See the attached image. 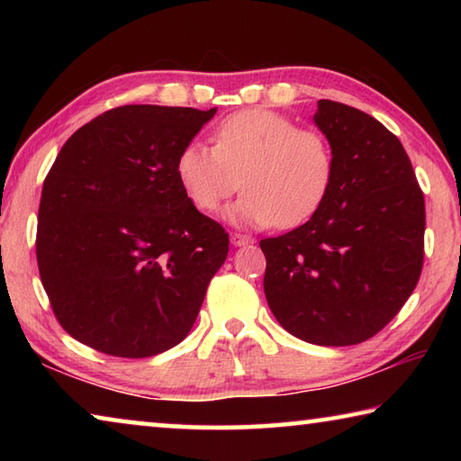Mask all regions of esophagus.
I'll return each mask as SVG.
<instances>
[{
	"instance_id": "esophagus-1",
	"label": "esophagus",
	"mask_w": 461,
	"mask_h": 461,
	"mask_svg": "<svg viewBox=\"0 0 461 461\" xmlns=\"http://www.w3.org/2000/svg\"><path fill=\"white\" fill-rule=\"evenodd\" d=\"M230 241H231V246H236V248H241V246H248V244H252V238L249 236H241V233H231L230 236Z\"/></svg>"
}]
</instances>
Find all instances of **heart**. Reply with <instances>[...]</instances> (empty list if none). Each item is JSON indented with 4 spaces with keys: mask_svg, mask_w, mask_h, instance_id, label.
<instances>
[{
    "mask_svg": "<svg viewBox=\"0 0 461 461\" xmlns=\"http://www.w3.org/2000/svg\"><path fill=\"white\" fill-rule=\"evenodd\" d=\"M176 178L194 207L212 213L238 191L223 212L240 228H296L317 213L333 181V152L317 130L268 109H244L213 131V148L186 144L176 158Z\"/></svg>",
    "mask_w": 461,
    "mask_h": 461,
    "instance_id": "obj_1",
    "label": "heart"
}]
</instances>
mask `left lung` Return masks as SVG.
<instances>
[{"mask_svg": "<svg viewBox=\"0 0 461 461\" xmlns=\"http://www.w3.org/2000/svg\"><path fill=\"white\" fill-rule=\"evenodd\" d=\"M333 152L323 205L267 238L264 294L285 330L315 346H354L399 313L423 268L425 199L393 131L321 99L313 115Z\"/></svg>", "mask_w": 461, "mask_h": 461, "instance_id": "8db88e82", "label": "left lung"}]
</instances>
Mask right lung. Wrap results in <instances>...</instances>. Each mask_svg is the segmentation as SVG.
<instances>
[{
  "mask_svg": "<svg viewBox=\"0 0 461 461\" xmlns=\"http://www.w3.org/2000/svg\"><path fill=\"white\" fill-rule=\"evenodd\" d=\"M215 112L115 107L60 148L42 186L36 258L77 341L148 357L189 335L230 240L185 194L176 158Z\"/></svg>",
  "mask_w": 461,
  "mask_h": 461,
  "instance_id": "add662e5",
  "label": "right lung"
}]
</instances>
